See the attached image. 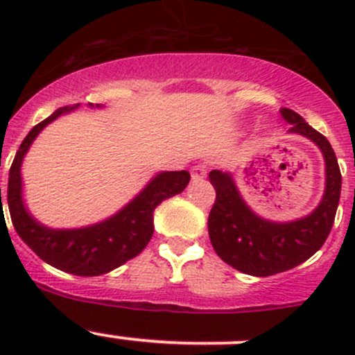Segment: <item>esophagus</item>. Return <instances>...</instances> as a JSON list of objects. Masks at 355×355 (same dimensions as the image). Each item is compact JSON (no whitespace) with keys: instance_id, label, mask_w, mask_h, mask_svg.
I'll use <instances>...</instances> for the list:
<instances>
[{"instance_id":"obj_1","label":"esophagus","mask_w":355,"mask_h":355,"mask_svg":"<svg viewBox=\"0 0 355 355\" xmlns=\"http://www.w3.org/2000/svg\"><path fill=\"white\" fill-rule=\"evenodd\" d=\"M192 175V180H200V178L206 177V170H204V166H194L191 171Z\"/></svg>"}]
</instances>
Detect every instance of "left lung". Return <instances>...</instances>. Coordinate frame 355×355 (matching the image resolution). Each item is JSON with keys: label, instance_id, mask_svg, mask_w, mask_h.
<instances>
[{"label": "left lung", "instance_id": "obj_1", "mask_svg": "<svg viewBox=\"0 0 355 355\" xmlns=\"http://www.w3.org/2000/svg\"><path fill=\"white\" fill-rule=\"evenodd\" d=\"M290 134L302 135L321 149L324 157V194L313 213L293 221H271L254 213L228 171L213 170L209 182L216 200L207 218L214 252L235 270L252 277H271L292 270L321 249L335 221L342 175L330 142L300 114L280 110Z\"/></svg>", "mask_w": 355, "mask_h": 355}]
</instances>
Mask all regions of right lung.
I'll use <instances>...</instances> for the list:
<instances>
[{
  "mask_svg": "<svg viewBox=\"0 0 355 355\" xmlns=\"http://www.w3.org/2000/svg\"><path fill=\"white\" fill-rule=\"evenodd\" d=\"M77 108L78 105L56 110L51 116L35 125L24 139L10 168L8 209L17 234L44 263L77 277H98L113 271L144 250L155 232L153 213L156 206L164 199L180 194L187 187L191 175L185 170L159 171L118 213L89 227L49 228L39 223L28 213L22 198L20 171L24 157L46 125ZM89 108L103 106L89 103Z\"/></svg>",
  "mask_w": 355,
  "mask_h": 355,
  "instance_id": "1",
  "label": "right lung"
}]
</instances>
